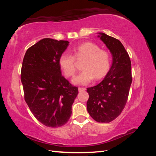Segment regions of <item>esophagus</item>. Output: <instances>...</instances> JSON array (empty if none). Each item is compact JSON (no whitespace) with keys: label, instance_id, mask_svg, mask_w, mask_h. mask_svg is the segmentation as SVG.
I'll list each match as a JSON object with an SVG mask.
<instances>
[{"label":"esophagus","instance_id":"obj_1","mask_svg":"<svg viewBox=\"0 0 156 156\" xmlns=\"http://www.w3.org/2000/svg\"><path fill=\"white\" fill-rule=\"evenodd\" d=\"M85 88L84 87H78V91H85Z\"/></svg>","mask_w":156,"mask_h":156}]
</instances>
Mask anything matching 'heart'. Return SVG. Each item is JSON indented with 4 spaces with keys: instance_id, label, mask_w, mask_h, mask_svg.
I'll use <instances>...</instances> for the list:
<instances>
[{
    "instance_id": "heart-1",
    "label": "heart",
    "mask_w": 156,
    "mask_h": 156,
    "mask_svg": "<svg viewBox=\"0 0 156 156\" xmlns=\"http://www.w3.org/2000/svg\"><path fill=\"white\" fill-rule=\"evenodd\" d=\"M84 58L82 63L83 70L72 79L75 84L84 85L94 80L103 78L111 67V56L105 50L100 49L96 44L87 42L73 49V56L67 52L60 55L58 62L64 74L72 77L76 72V60Z\"/></svg>"
}]
</instances>
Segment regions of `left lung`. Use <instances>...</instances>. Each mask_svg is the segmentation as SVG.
<instances>
[{
	"label": "left lung",
	"instance_id": "1",
	"mask_svg": "<svg viewBox=\"0 0 156 156\" xmlns=\"http://www.w3.org/2000/svg\"><path fill=\"white\" fill-rule=\"evenodd\" d=\"M112 55V65L101 83L87 89L89 99L87 112L94 120L108 123L115 120L122 112L127 101L132 83L131 63L127 51L115 38L98 33Z\"/></svg>",
	"mask_w": 156,
	"mask_h": 156
}]
</instances>
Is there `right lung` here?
Instances as JSON below:
<instances>
[{
    "label": "right lung",
    "instance_id": "obj_1",
    "mask_svg": "<svg viewBox=\"0 0 156 156\" xmlns=\"http://www.w3.org/2000/svg\"><path fill=\"white\" fill-rule=\"evenodd\" d=\"M67 41L43 38L26 51L21 69L25 100L39 122L48 127L65 125L78 94L62 76L58 60Z\"/></svg>",
    "mask_w": 156,
    "mask_h": 156
}]
</instances>
